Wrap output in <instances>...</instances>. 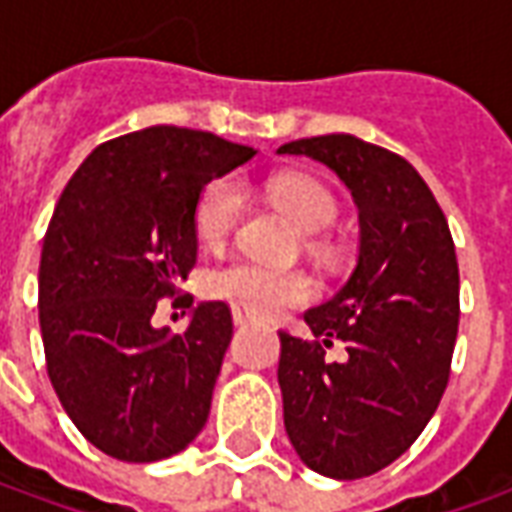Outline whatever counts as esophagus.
Returning <instances> with one entry per match:
<instances>
[{
  "mask_svg": "<svg viewBox=\"0 0 512 512\" xmlns=\"http://www.w3.org/2000/svg\"><path fill=\"white\" fill-rule=\"evenodd\" d=\"M233 321L235 326H246V323H255L257 315L246 307H233Z\"/></svg>",
  "mask_w": 512,
  "mask_h": 512,
  "instance_id": "obj_1",
  "label": "esophagus"
}]
</instances>
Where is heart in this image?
<instances>
[{
  "instance_id": "1",
  "label": "heart",
  "mask_w": 512,
  "mask_h": 512,
  "mask_svg": "<svg viewBox=\"0 0 512 512\" xmlns=\"http://www.w3.org/2000/svg\"><path fill=\"white\" fill-rule=\"evenodd\" d=\"M266 197L279 211L290 216L304 233H321L337 216V197L326 183L312 175L288 172L266 180ZM244 211V191L230 178H219L205 186L194 208V227L205 246H219L233 235ZM208 290L263 315H277L288 307H299L315 296V285L304 271L271 268L260 263H230L208 277Z\"/></svg>"
}]
</instances>
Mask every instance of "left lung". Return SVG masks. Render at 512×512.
I'll return each mask as SVG.
<instances>
[{"label":"left lung","instance_id":"1","mask_svg":"<svg viewBox=\"0 0 512 512\" xmlns=\"http://www.w3.org/2000/svg\"><path fill=\"white\" fill-rule=\"evenodd\" d=\"M279 153L337 172L359 208V263L332 301L304 312L312 340L279 332L288 430L312 472L356 480L417 441L450 381L458 260L447 216L406 158L351 134L296 139ZM344 343L334 363L328 348Z\"/></svg>","mask_w":512,"mask_h":512}]
</instances>
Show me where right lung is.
<instances>
[{"mask_svg":"<svg viewBox=\"0 0 512 512\" xmlns=\"http://www.w3.org/2000/svg\"><path fill=\"white\" fill-rule=\"evenodd\" d=\"M255 156L208 131L153 126L98 145L62 189L43 238L38 310L46 370L73 425L117 461L150 463L200 433L233 315L205 301L189 329H153L158 299L197 263L194 208Z\"/></svg>","mask_w":512,"mask_h":512,"instance_id":"1","label":"right lung"}]
</instances>
